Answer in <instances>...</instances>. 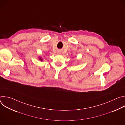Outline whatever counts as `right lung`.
I'll use <instances>...</instances> for the list:
<instances>
[{"mask_svg": "<svg viewBox=\"0 0 125 125\" xmlns=\"http://www.w3.org/2000/svg\"><path fill=\"white\" fill-rule=\"evenodd\" d=\"M40 60H41V61H42V58H41V57H40Z\"/></svg>", "mask_w": 125, "mask_h": 125, "instance_id": "add662e5", "label": "right lung"}]
</instances>
